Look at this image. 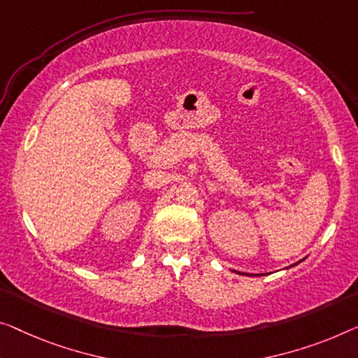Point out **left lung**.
Masks as SVG:
<instances>
[{"mask_svg": "<svg viewBox=\"0 0 358 358\" xmlns=\"http://www.w3.org/2000/svg\"><path fill=\"white\" fill-rule=\"evenodd\" d=\"M241 275H243V273H241Z\"/></svg>", "mask_w": 358, "mask_h": 358, "instance_id": "obj_1", "label": "left lung"}]
</instances>
